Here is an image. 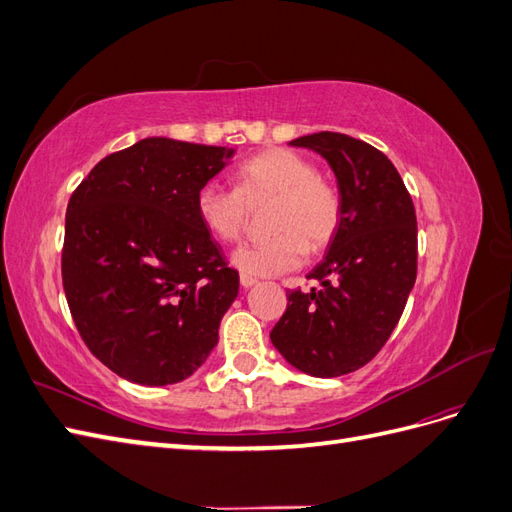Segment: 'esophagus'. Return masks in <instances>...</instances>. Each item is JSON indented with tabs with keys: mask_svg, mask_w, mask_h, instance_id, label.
<instances>
[{
	"mask_svg": "<svg viewBox=\"0 0 512 512\" xmlns=\"http://www.w3.org/2000/svg\"><path fill=\"white\" fill-rule=\"evenodd\" d=\"M239 282H241V286H243V288H252L258 280H256V277H252V275H245V273H241Z\"/></svg>",
	"mask_w": 512,
	"mask_h": 512,
	"instance_id": "esophagus-1",
	"label": "esophagus"
}]
</instances>
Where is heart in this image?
<instances>
[{
	"mask_svg": "<svg viewBox=\"0 0 512 512\" xmlns=\"http://www.w3.org/2000/svg\"><path fill=\"white\" fill-rule=\"evenodd\" d=\"M273 198L269 230L273 235L241 245L232 265L245 275H280L303 265L307 252H320L342 224V196L318 175L312 160L301 153L273 147L256 153L237 168V188L207 181L196 194L200 222L220 241L235 243L247 226L251 205Z\"/></svg>",
	"mask_w": 512,
	"mask_h": 512,
	"instance_id": "heart-1",
	"label": "heart"
}]
</instances>
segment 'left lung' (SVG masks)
I'll return each instance as SVG.
<instances>
[{
  "label": "left lung",
  "instance_id": "left-lung-1",
  "mask_svg": "<svg viewBox=\"0 0 512 512\" xmlns=\"http://www.w3.org/2000/svg\"><path fill=\"white\" fill-rule=\"evenodd\" d=\"M290 145L331 164L344 213L327 256L307 275L320 288L288 290L271 342L305 374L335 378L374 359L404 314L416 280V213L393 162L369 143L316 132Z\"/></svg>",
  "mask_w": 512,
  "mask_h": 512
}]
</instances>
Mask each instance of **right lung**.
I'll list each match as a JSON object with an SVG mask.
<instances>
[{
    "mask_svg": "<svg viewBox=\"0 0 512 512\" xmlns=\"http://www.w3.org/2000/svg\"><path fill=\"white\" fill-rule=\"evenodd\" d=\"M232 149L143 138L100 160L70 196L61 282L76 331L117 376L190 378L218 344L239 273L196 213Z\"/></svg>",
    "mask_w": 512,
    "mask_h": 512,
    "instance_id": "1",
    "label": "right lung"
}]
</instances>
